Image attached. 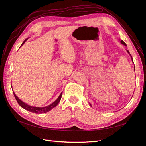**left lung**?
Returning a JSON list of instances; mask_svg holds the SVG:
<instances>
[{"instance_id": "left-lung-1", "label": "left lung", "mask_w": 146, "mask_h": 146, "mask_svg": "<svg viewBox=\"0 0 146 146\" xmlns=\"http://www.w3.org/2000/svg\"><path fill=\"white\" fill-rule=\"evenodd\" d=\"M121 44H122L123 45H124L125 46H127V44H126L124 42H123L122 40H121ZM127 52H128V54H129V55H130V57H131V61H132V62H133V58H132V56H131V55H130V52H129V50H127ZM135 70V66H134V70ZM90 105L91 106V104H90Z\"/></svg>"}]
</instances>
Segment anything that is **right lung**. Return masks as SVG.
I'll return each instance as SVG.
<instances>
[{"instance_id":"right-lung-1","label":"right lung","mask_w":146,"mask_h":146,"mask_svg":"<svg viewBox=\"0 0 146 146\" xmlns=\"http://www.w3.org/2000/svg\"><path fill=\"white\" fill-rule=\"evenodd\" d=\"M27 39H25V41L23 42V44H22L21 47L24 44L26 41L27 40ZM13 94H14V96L17 102V103L19 104V105L22 108H23L24 109L27 110V111H29L35 113H37V114H41V113H44L48 112L49 111H50L52 108L55 107L56 106L58 105V103L60 102V101L61 98V96H62V93H63V92H61V94L58 96V98H57V99L55 101H54L52 104H51L50 105L46 106V107H32V106H30L27 104L24 103L23 101H22L21 99H19L18 98H17L16 95L15 94L14 91H13Z\"/></svg>"}]
</instances>
